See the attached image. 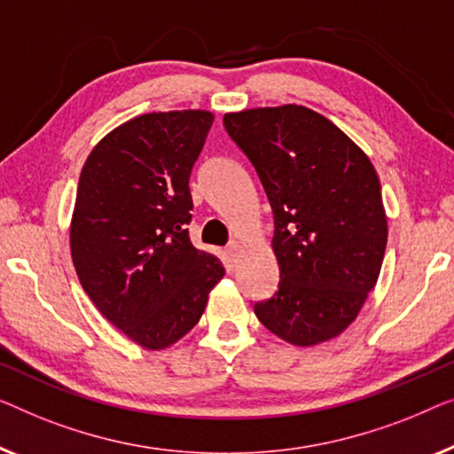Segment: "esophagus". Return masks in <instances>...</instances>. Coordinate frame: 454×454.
<instances>
[{
  "mask_svg": "<svg viewBox=\"0 0 454 454\" xmlns=\"http://www.w3.org/2000/svg\"><path fill=\"white\" fill-rule=\"evenodd\" d=\"M239 251H240V242H236V240H232V242H230V245H228V248H226V253H228V257L230 259H236V254H239Z\"/></svg>",
  "mask_w": 454,
  "mask_h": 454,
  "instance_id": "1",
  "label": "esophagus"
}]
</instances>
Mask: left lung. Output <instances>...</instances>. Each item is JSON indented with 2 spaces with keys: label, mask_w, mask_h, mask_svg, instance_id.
<instances>
[{
  "label": "left lung",
  "mask_w": 454,
  "mask_h": 454,
  "mask_svg": "<svg viewBox=\"0 0 454 454\" xmlns=\"http://www.w3.org/2000/svg\"><path fill=\"white\" fill-rule=\"evenodd\" d=\"M224 129L273 212L279 284L254 315L294 346L340 335L374 288L387 248L372 162L340 127L296 105L226 114Z\"/></svg>",
  "instance_id": "obj_1"
}]
</instances>
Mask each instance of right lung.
<instances>
[{
  "label": "right lung",
  "instance_id": "obj_1",
  "mask_svg": "<svg viewBox=\"0 0 454 454\" xmlns=\"http://www.w3.org/2000/svg\"><path fill=\"white\" fill-rule=\"evenodd\" d=\"M214 114L150 113L127 121L82 168L72 259L94 306L148 349H164L200 321L224 276L191 245L189 178Z\"/></svg>",
  "mask_w": 454,
  "mask_h": 454
}]
</instances>
